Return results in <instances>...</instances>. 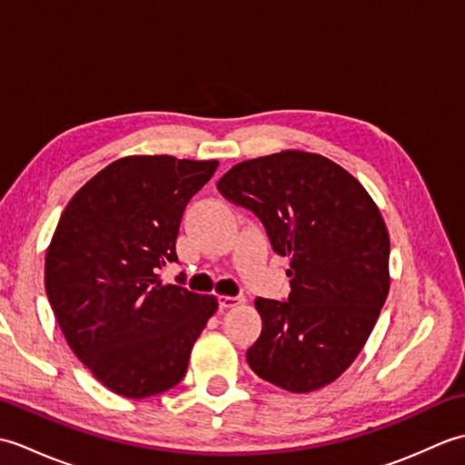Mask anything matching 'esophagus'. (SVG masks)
<instances>
[{
    "instance_id": "obj_1",
    "label": "esophagus",
    "mask_w": 465,
    "mask_h": 465,
    "mask_svg": "<svg viewBox=\"0 0 465 465\" xmlns=\"http://www.w3.org/2000/svg\"><path fill=\"white\" fill-rule=\"evenodd\" d=\"M245 300L242 298V295H220V308H223V310L235 308V305H240Z\"/></svg>"
}]
</instances>
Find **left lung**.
Here are the masks:
<instances>
[{"label":"left lung","mask_w":465,"mask_h":465,"mask_svg":"<svg viewBox=\"0 0 465 465\" xmlns=\"http://www.w3.org/2000/svg\"><path fill=\"white\" fill-rule=\"evenodd\" d=\"M217 190L260 217L290 260L288 302L255 300L262 335L250 368L285 391L335 381L368 341L390 292V235L378 205L341 165L285 150L233 165Z\"/></svg>","instance_id":"obj_1"}]
</instances>
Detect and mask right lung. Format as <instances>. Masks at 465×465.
<instances>
[{"label":"right lung","mask_w":465,"mask_h":465,"mask_svg":"<svg viewBox=\"0 0 465 465\" xmlns=\"http://www.w3.org/2000/svg\"><path fill=\"white\" fill-rule=\"evenodd\" d=\"M217 162L127 155L95 173L59 217L45 292L67 345L117 396L143 400L183 380L213 295L160 280L177 262L187 202ZM183 275V273H182Z\"/></svg>","instance_id":"right-lung-1"}]
</instances>
